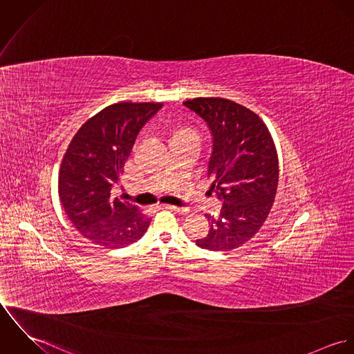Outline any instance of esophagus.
Segmentation results:
<instances>
[{"instance_id":"1","label":"esophagus","mask_w":354,"mask_h":354,"mask_svg":"<svg viewBox=\"0 0 354 354\" xmlns=\"http://www.w3.org/2000/svg\"><path fill=\"white\" fill-rule=\"evenodd\" d=\"M165 208H169V209H171V211H176L177 214H180V215H187L188 212H189V208H187V207H177V205H170V204H166V205H163Z\"/></svg>"}]
</instances>
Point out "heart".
I'll return each mask as SVG.
<instances>
[{
	"label": "heart",
	"instance_id": "b5f03b06",
	"mask_svg": "<svg viewBox=\"0 0 354 354\" xmlns=\"http://www.w3.org/2000/svg\"><path fill=\"white\" fill-rule=\"evenodd\" d=\"M185 133H198V132H196V131H194V129L185 128V129H181V131H178L176 136H178V135H185ZM198 135H199V133H198Z\"/></svg>",
	"mask_w": 354,
	"mask_h": 354
}]
</instances>
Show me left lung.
<instances>
[{
	"label": "left lung",
	"instance_id": "8db88e82",
	"mask_svg": "<svg viewBox=\"0 0 354 354\" xmlns=\"http://www.w3.org/2000/svg\"><path fill=\"white\" fill-rule=\"evenodd\" d=\"M208 124L214 138L208 176L211 189L223 201L218 215H205L209 232L196 245L232 251L259 232L277 195L278 153L264 121L248 107L226 98L184 102Z\"/></svg>",
	"mask_w": 354,
	"mask_h": 354
}]
</instances>
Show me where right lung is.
<instances>
[{
  "mask_svg": "<svg viewBox=\"0 0 354 354\" xmlns=\"http://www.w3.org/2000/svg\"><path fill=\"white\" fill-rule=\"evenodd\" d=\"M160 102H118L88 118L71 140L58 173V196L72 225L106 248H124L147 232L139 205L111 196L142 127Z\"/></svg>",
  "mask_w": 354,
  "mask_h": 354,
  "instance_id": "add662e5",
  "label": "right lung"
}]
</instances>
